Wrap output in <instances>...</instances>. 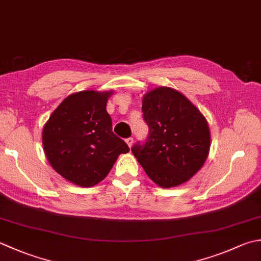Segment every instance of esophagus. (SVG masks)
I'll use <instances>...</instances> for the list:
<instances>
[{"instance_id": "34e87169", "label": "esophagus", "mask_w": 261, "mask_h": 261, "mask_svg": "<svg viewBox=\"0 0 261 261\" xmlns=\"http://www.w3.org/2000/svg\"><path fill=\"white\" fill-rule=\"evenodd\" d=\"M125 142H126V145H127V146L131 147V146H132V144H134V138H132V137H130V138H126V139H125Z\"/></svg>"}]
</instances>
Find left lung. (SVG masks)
I'll return each instance as SVG.
<instances>
[{
    "label": "left lung",
    "mask_w": 261,
    "mask_h": 261,
    "mask_svg": "<svg viewBox=\"0 0 261 261\" xmlns=\"http://www.w3.org/2000/svg\"><path fill=\"white\" fill-rule=\"evenodd\" d=\"M146 142L131 148L146 174L162 188L180 186L200 170L209 154L211 131L200 111L170 87L142 97Z\"/></svg>",
    "instance_id": "1"
}]
</instances>
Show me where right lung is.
Returning <instances> with one entry per match:
<instances>
[{"label":"right lung","instance_id":"right-lung-1","mask_svg":"<svg viewBox=\"0 0 261 261\" xmlns=\"http://www.w3.org/2000/svg\"><path fill=\"white\" fill-rule=\"evenodd\" d=\"M113 91L84 90L66 97L46 122L42 140L54 170L79 187L103 181L117 157L129 152L112 131L106 103Z\"/></svg>","mask_w":261,"mask_h":261}]
</instances>
